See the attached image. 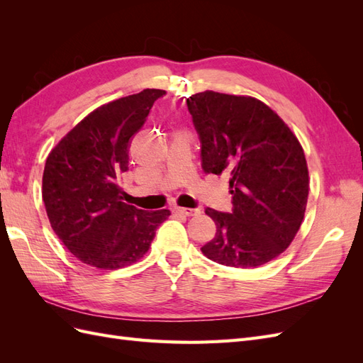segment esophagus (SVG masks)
I'll list each match as a JSON object with an SVG mask.
<instances>
[{
    "label": "esophagus",
    "instance_id": "1",
    "mask_svg": "<svg viewBox=\"0 0 363 363\" xmlns=\"http://www.w3.org/2000/svg\"><path fill=\"white\" fill-rule=\"evenodd\" d=\"M175 213L184 216H196L200 215V208H189V207H175Z\"/></svg>",
    "mask_w": 363,
    "mask_h": 363
}]
</instances>
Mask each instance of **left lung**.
Masks as SVG:
<instances>
[{
    "mask_svg": "<svg viewBox=\"0 0 363 363\" xmlns=\"http://www.w3.org/2000/svg\"><path fill=\"white\" fill-rule=\"evenodd\" d=\"M201 142L207 174H228L233 212L206 208L216 224L203 255L233 268L276 259L303 223L309 171L303 147L269 106L257 98L213 91L186 100Z\"/></svg>",
    "mask_w": 363,
    "mask_h": 363,
    "instance_id": "1",
    "label": "left lung"
}]
</instances>
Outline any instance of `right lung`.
Returning a JSON list of instances; mask_svg holds the SVG:
<instances>
[{
    "instance_id": "add662e5",
    "label": "right lung",
    "mask_w": 363,
    "mask_h": 363,
    "mask_svg": "<svg viewBox=\"0 0 363 363\" xmlns=\"http://www.w3.org/2000/svg\"><path fill=\"white\" fill-rule=\"evenodd\" d=\"M162 89H144L103 104L51 150L42 199L54 233L86 265L119 269L145 256L168 208L142 211L124 203L121 174L130 140L144 125Z\"/></svg>"
}]
</instances>
